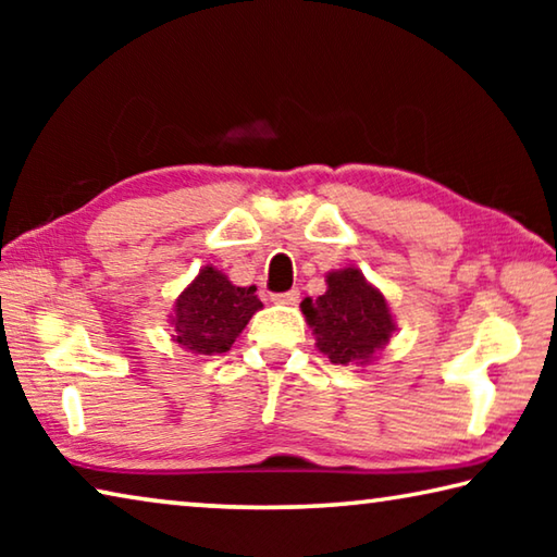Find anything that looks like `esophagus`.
Returning a JSON list of instances; mask_svg holds the SVG:
<instances>
[{
    "label": "esophagus",
    "instance_id": "obj_1",
    "mask_svg": "<svg viewBox=\"0 0 557 557\" xmlns=\"http://www.w3.org/2000/svg\"><path fill=\"white\" fill-rule=\"evenodd\" d=\"M272 301H277V305H297V301H299V289L292 287L287 292H280V295H272Z\"/></svg>",
    "mask_w": 557,
    "mask_h": 557
}]
</instances>
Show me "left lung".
<instances>
[{"mask_svg":"<svg viewBox=\"0 0 557 557\" xmlns=\"http://www.w3.org/2000/svg\"><path fill=\"white\" fill-rule=\"evenodd\" d=\"M322 297L301 301L319 351L332 363H369L395 332L388 301L354 268L329 272Z\"/></svg>","mask_w":557,"mask_h":557,"instance_id":"left-lung-1","label":"left lung"}]
</instances>
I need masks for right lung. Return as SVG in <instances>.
Returning <instances> with one entry per match:
<instances>
[{"mask_svg":"<svg viewBox=\"0 0 557 557\" xmlns=\"http://www.w3.org/2000/svg\"><path fill=\"white\" fill-rule=\"evenodd\" d=\"M260 307L256 287H235L223 272L203 268L176 299L174 342L203 356L231 351Z\"/></svg>","mask_w":557,"mask_h":557,"instance_id":"obj_1","label":"right lung"}]
</instances>
